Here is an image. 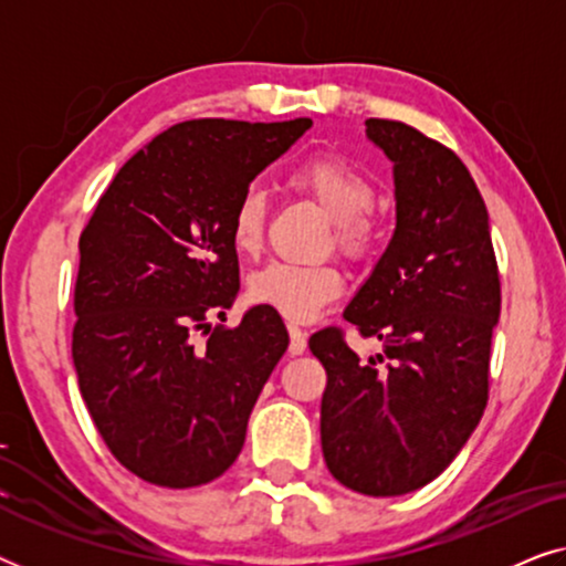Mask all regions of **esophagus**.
<instances>
[{
  "label": "esophagus",
  "instance_id": "obj_1",
  "mask_svg": "<svg viewBox=\"0 0 566 566\" xmlns=\"http://www.w3.org/2000/svg\"><path fill=\"white\" fill-rule=\"evenodd\" d=\"M289 335H291V345H289V353L291 355H301L306 350V332L296 327V324H289Z\"/></svg>",
  "mask_w": 566,
  "mask_h": 566
}]
</instances>
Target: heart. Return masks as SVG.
I'll list each match as a JSON object with an SVG mask.
<instances>
[{
    "label": "heart",
    "mask_w": 566,
    "mask_h": 566,
    "mask_svg": "<svg viewBox=\"0 0 566 566\" xmlns=\"http://www.w3.org/2000/svg\"><path fill=\"white\" fill-rule=\"evenodd\" d=\"M335 221V242L347 258H363L376 239V223L368 216L374 185L353 165L337 157H314L298 165L289 180ZM268 203L258 188L242 192L231 211L229 234L239 254H254L265 234ZM254 304L273 308L289 322H308L343 291V277L332 265L270 262L250 277Z\"/></svg>",
    "instance_id": "obj_1"
}]
</instances>
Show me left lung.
Listing matches in <instances>:
<instances>
[{
    "label": "left lung",
    "mask_w": 566,
    "mask_h": 566,
    "mask_svg": "<svg viewBox=\"0 0 566 566\" xmlns=\"http://www.w3.org/2000/svg\"><path fill=\"white\" fill-rule=\"evenodd\" d=\"M366 136L394 165L397 229L345 319L384 353L360 360L335 327L308 347L327 370L322 453L332 476L397 497L443 474L482 420L500 275L467 165L407 123L368 118Z\"/></svg>",
    "instance_id": "8db88e82"
}]
</instances>
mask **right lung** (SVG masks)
<instances>
[{"mask_svg": "<svg viewBox=\"0 0 566 566\" xmlns=\"http://www.w3.org/2000/svg\"><path fill=\"white\" fill-rule=\"evenodd\" d=\"M308 118L185 120L138 149L80 237L72 358L105 446L144 482L188 490L221 476L289 347L268 306L227 319L239 293L231 211Z\"/></svg>", "mask_w": 566, "mask_h": 566, "instance_id": "1", "label": "right lung"}]
</instances>
